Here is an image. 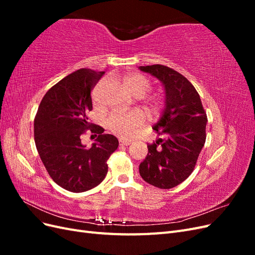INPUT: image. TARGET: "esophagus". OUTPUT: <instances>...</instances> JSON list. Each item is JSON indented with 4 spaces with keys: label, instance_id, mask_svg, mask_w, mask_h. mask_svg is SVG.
I'll list each match as a JSON object with an SVG mask.
<instances>
[{
    "label": "esophagus",
    "instance_id": "34e87169",
    "mask_svg": "<svg viewBox=\"0 0 255 255\" xmlns=\"http://www.w3.org/2000/svg\"><path fill=\"white\" fill-rule=\"evenodd\" d=\"M129 143H130L129 140L122 139V138H120V139H119V144H120V145H128Z\"/></svg>",
    "mask_w": 255,
    "mask_h": 255
}]
</instances>
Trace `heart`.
Listing matches in <instances>:
<instances>
[{
  "mask_svg": "<svg viewBox=\"0 0 255 255\" xmlns=\"http://www.w3.org/2000/svg\"><path fill=\"white\" fill-rule=\"evenodd\" d=\"M125 83L128 91L136 98H142L152 88L151 81L145 75L137 72L128 73L125 76ZM164 100L154 98L148 104V111L151 113H158L164 107ZM145 121L143 113L140 111H133L128 113H114L107 118L106 125L111 132L121 138L133 137Z\"/></svg>",
  "mask_w": 255,
  "mask_h": 255,
  "instance_id": "heart-1",
  "label": "heart"
}]
</instances>
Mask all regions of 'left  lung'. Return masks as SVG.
I'll return each instance as SVG.
<instances>
[{
	"label": "left lung",
	"instance_id": "left-lung-1",
	"mask_svg": "<svg viewBox=\"0 0 255 255\" xmlns=\"http://www.w3.org/2000/svg\"><path fill=\"white\" fill-rule=\"evenodd\" d=\"M139 69L157 78L166 92L163 116L153 128L165 138L148 143L139 173L146 183L169 189L194 171L206 139L207 116L198 91L184 75L164 65Z\"/></svg>",
	"mask_w": 255,
	"mask_h": 255
}]
</instances>
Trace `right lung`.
Returning <instances> with one entry per match:
<instances>
[{"label": "right lung", "mask_w": 255, "mask_h": 255, "mask_svg": "<svg viewBox=\"0 0 255 255\" xmlns=\"http://www.w3.org/2000/svg\"><path fill=\"white\" fill-rule=\"evenodd\" d=\"M103 74L86 68L69 74L48 90L35 116V143L42 163L54 182L72 192L89 190L105 179L107 159L119 144L88 119L91 91ZM87 130L98 135L90 148L81 143Z\"/></svg>", "instance_id": "obj_1"}]
</instances>
